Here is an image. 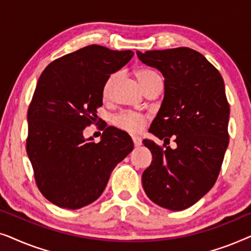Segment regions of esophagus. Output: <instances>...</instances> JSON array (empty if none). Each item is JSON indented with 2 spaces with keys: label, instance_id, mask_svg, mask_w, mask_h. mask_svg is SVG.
<instances>
[{
  "label": "esophagus",
  "instance_id": "1",
  "mask_svg": "<svg viewBox=\"0 0 251 251\" xmlns=\"http://www.w3.org/2000/svg\"><path fill=\"white\" fill-rule=\"evenodd\" d=\"M132 142H133V145L136 147H138L142 145V138L140 137H137V136H133L132 137Z\"/></svg>",
  "mask_w": 251,
  "mask_h": 251
}]
</instances>
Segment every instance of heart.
Masks as SVG:
<instances>
[{
    "label": "heart",
    "instance_id": "obj_1",
    "mask_svg": "<svg viewBox=\"0 0 251 251\" xmlns=\"http://www.w3.org/2000/svg\"><path fill=\"white\" fill-rule=\"evenodd\" d=\"M115 77H116V74H113L108 77V80L106 81V83L104 85V96H107L109 94ZM137 77H138V80L140 81V83H142L144 89L149 87L150 84H152L154 81L162 80L159 74L151 70L138 71L137 72ZM115 123L116 126H120V128L123 130H126V131L132 132V133H137L142 131L144 126H145V118H144L143 115L137 114V113L125 112L122 113V114L116 116Z\"/></svg>",
    "mask_w": 251,
    "mask_h": 251
}]
</instances>
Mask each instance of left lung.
<instances>
[{"mask_svg": "<svg viewBox=\"0 0 251 251\" xmlns=\"http://www.w3.org/2000/svg\"><path fill=\"white\" fill-rule=\"evenodd\" d=\"M139 60L164 77V97L149 131L177 147L144 139L153 160L143 173L151 201L173 211L204 197L217 180L228 146L229 105L219 72L190 48L137 51Z\"/></svg>", "mask_w": 251, "mask_h": 251, "instance_id": "1", "label": "left lung"}]
</instances>
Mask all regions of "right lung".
I'll use <instances>...</instances> for the list:
<instances>
[{
  "label": "right lung",
  "instance_id": "right-lung-1",
  "mask_svg": "<svg viewBox=\"0 0 251 251\" xmlns=\"http://www.w3.org/2000/svg\"><path fill=\"white\" fill-rule=\"evenodd\" d=\"M132 56L91 44L52 61L37 81L26 150L37 187L58 207L80 209L97 200L116 164L133 150L131 137L113 126L99 143L83 137L102 105L106 81Z\"/></svg>",
  "mask_w": 251,
  "mask_h": 251
}]
</instances>
